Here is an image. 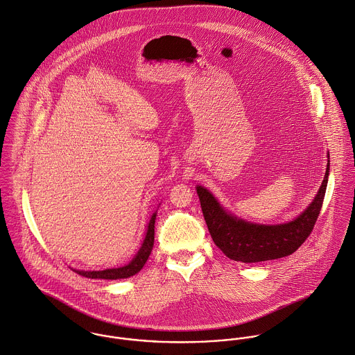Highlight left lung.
Wrapping results in <instances>:
<instances>
[{
    "label": "left lung",
    "mask_w": 355,
    "mask_h": 355,
    "mask_svg": "<svg viewBox=\"0 0 355 355\" xmlns=\"http://www.w3.org/2000/svg\"><path fill=\"white\" fill-rule=\"evenodd\" d=\"M328 175L329 160L324 181L310 206L293 220L280 225H259L240 219L225 211L206 188L198 185L202 211L215 245L227 258L244 263L270 261L293 254L315 225L322 207Z\"/></svg>",
    "instance_id": "obj_1"
}]
</instances>
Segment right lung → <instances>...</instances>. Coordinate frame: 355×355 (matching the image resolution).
<instances>
[{
	"mask_svg": "<svg viewBox=\"0 0 355 355\" xmlns=\"http://www.w3.org/2000/svg\"><path fill=\"white\" fill-rule=\"evenodd\" d=\"M155 219H156V213L152 214L145 239L142 241L141 248L136 254V257L125 266L122 268H115V269H105V270H98V272H85V270H75V273L87 277V279H104V280H118V279H128L130 276H135L142 269L145 265L146 259L149 258V254L153 247V240H155Z\"/></svg>",
	"mask_w": 355,
	"mask_h": 355,
	"instance_id": "add662e5",
	"label": "right lung"
}]
</instances>
